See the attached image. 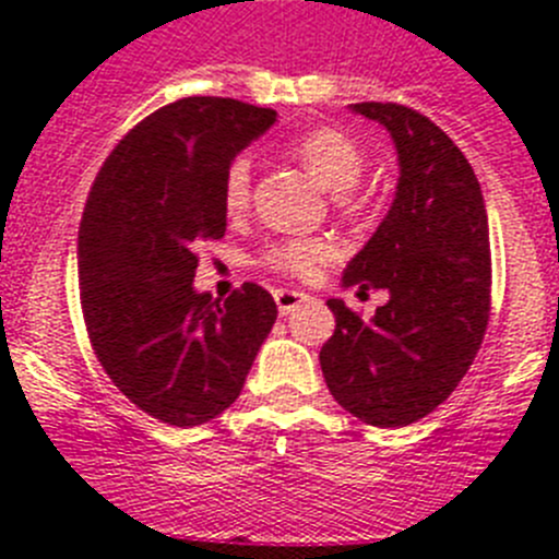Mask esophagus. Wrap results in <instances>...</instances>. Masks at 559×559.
Here are the masks:
<instances>
[{
  "instance_id": "1",
  "label": "esophagus",
  "mask_w": 559,
  "mask_h": 559,
  "mask_svg": "<svg viewBox=\"0 0 559 559\" xmlns=\"http://www.w3.org/2000/svg\"><path fill=\"white\" fill-rule=\"evenodd\" d=\"M274 299H276V308H280V313L288 316L294 313L299 305H305L310 299L308 294H302V290H288V288H276L274 290Z\"/></svg>"
}]
</instances>
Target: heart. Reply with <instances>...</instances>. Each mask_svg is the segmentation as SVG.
Instances as JSON below:
<instances>
[{
    "label": "heart",
    "mask_w": 559,
    "mask_h": 559,
    "mask_svg": "<svg viewBox=\"0 0 559 559\" xmlns=\"http://www.w3.org/2000/svg\"><path fill=\"white\" fill-rule=\"evenodd\" d=\"M294 151L316 179L335 195H344L360 181L364 153L358 142L338 128L308 131L296 140ZM251 187H254V165L249 156H235L224 176V204L229 215H243L249 210ZM335 254L338 249L328 237H290L265 251V265L296 280H313L322 265L335 260Z\"/></svg>",
    "instance_id": "obj_1"
}]
</instances>
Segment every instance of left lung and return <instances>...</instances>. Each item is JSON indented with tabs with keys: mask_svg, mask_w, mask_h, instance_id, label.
Instances as JSON below:
<instances>
[{
	"mask_svg": "<svg viewBox=\"0 0 559 559\" xmlns=\"http://www.w3.org/2000/svg\"><path fill=\"white\" fill-rule=\"evenodd\" d=\"M397 147L386 218L341 285L383 288L369 322L328 299L335 333L319 353L328 389L367 426L403 428L431 414L467 374L490 322V229L476 173L437 122L397 103H355Z\"/></svg>",
	"mask_w": 559,
	"mask_h": 559,
	"instance_id": "8db88e82",
	"label": "left lung"
}]
</instances>
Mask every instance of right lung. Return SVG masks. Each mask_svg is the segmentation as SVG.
I'll list each match as a JSON object with an SVG mask.
<instances>
[{
	"mask_svg": "<svg viewBox=\"0 0 559 559\" xmlns=\"http://www.w3.org/2000/svg\"><path fill=\"white\" fill-rule=\"evenodd\" d=\"M274 122L231 97L176 100L122 136L88 192L78 235L88 338L114 386L167 426L226 412L276 322L260 285L226 302L192 288L195 251L226 231V167Z\"/></svg>",
	"mask_w": 559,
	"mask_h": 559,
	"instance_id": "right-lung-1",
	"label": "right lung"
}]
</instances>
